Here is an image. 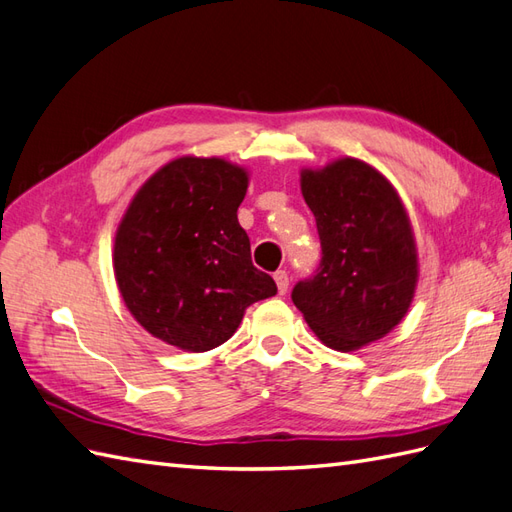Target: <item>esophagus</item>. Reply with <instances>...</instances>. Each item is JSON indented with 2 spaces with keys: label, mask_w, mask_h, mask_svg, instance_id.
<instances>
[{
  "label": "esophagus",
  "mask_w": 512,
  "mask_h": 512,
  "mask_svg": "<svg viewBox=\"0 0 512 512\" xmlns=\"http://www.w3.org/2000/svg\"><path fill=\"white\" fill-rule=\"evenodd\" d=\"M273 280H276V284H278V293L280 295H284L286 291H289V273H286L284 269L273 273Z\"/></svg>",
  "instance_id": "esophagus-1"
}]
</instances>
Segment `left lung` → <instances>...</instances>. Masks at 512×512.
Wrapping results in <instances>:
<instances>
[{
    "label": "left lung",
    "instance_id": "8db88e82",
    "mask_svg": "<svg viewBox=\"0 0 512 512\" xmlns=\"http://www.w3.org/2000/svg\"><path fill=\"white\" fill-rule=\"evenodd\" d=\"M302 195L317 221L321 263L291 299L328 347L358 350L389 334L413 302L410 219L393 184L358 158L304 169Z\"/></svg>",
    "mask_w": 512,
    "mask_h": 512
}]
</instances>
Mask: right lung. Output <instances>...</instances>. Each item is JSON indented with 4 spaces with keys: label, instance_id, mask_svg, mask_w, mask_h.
Masks as SVG:
<instances>
[{
    "label": "right lung",
    "instance_id": "right-lung-1",
    "mask_svg": "<svg viewBox=\"0 0 512 512\" xmlns=\"http://www.w3.org/2000/svg\"><path fill=\"white\" fill-rule=\"evenodd\" d=\"M247 171L223 158L182 156L134 195L115 236V278L132 317L184 352H208L239 328L245 308L278 293L252 265L236 210Z\"/></svg>",
    "mask_w": 512,
    "mask_h": 512
}]
</instances>
